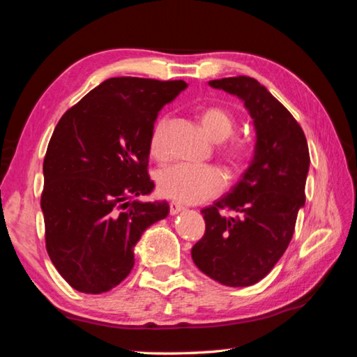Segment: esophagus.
<instances>
[{
  "instance_id": "34e87169",
  "label": "esophagus",
  "mask_w": 357,
  "mask_h": 357,
  "mask_svg": "<svg viewBox=\"0 0 357 357\" xmlns=\"http://www.w3.org/2000/svg\"><path fill=\"white\" fill-rule=\"evenodd\" d=\"M183 209H184L183 204L174 203V202H172V203H170V214H172V215H176V214H179L181 211H183Z\"/></svg>"
}]
</instances>
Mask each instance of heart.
I'll return each instance as SVG.
<instances>
[{
  "mask_svg": "<svg viewBox=\"0 0 357 357\" xmlns=\"http://www.w3.org/2000/svg\"><path fill=\"white\" fill-rule=\"evenodd\" d=\"M200 126L211 140L223 142L233 134L234 118L225 108L209 107L200 113ZM170 118L160 116L149 135V154L164 159L165 134ZM250 146L245 140H234L220 149L223 160L231 168H239L249 157ZM157 190L164 198L183 204H197L219 195L223 189L222 174L213 167H165L155 174Z\"/></svg>",
  "mask_w": 357,
  "mask_h": 357,
  "instance_id": "obj_1",
  "label": "heart"
}]
</instances>
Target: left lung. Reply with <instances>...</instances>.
I'll list each match as a JSON object with an SVG mask.
<instances>
[{"instance_id":"8db88e82","label":"left lung","mask_w":357,"mask_h":357,"mask_svg":"<svg viewBox=\"0 0 357 357\" xmlns=\"http://www.w3.org/2000/svg\"><path fill=\"white\" fill-rule=\"evenodd\" d=\"M209 86L244 102L255 149L233 189L202 209L206 231L192 247V259L222 285L250 287L271 273L293 238L305 203L309 146L293 114L255 78L228 77Z\"/></svg>"}]
</instances>
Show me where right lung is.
<instances>
[{
    "mask_svg": "<svg viewBox=\"0 0 357 357\" xmlns=\"http://www.w3.org/2000/svg\"><path fill=\"white\" fill-rule=\"evenodd\" d=\"M183 80L114 77L63 114L44 159L40 208L53 266L77 291L100 294L134 268L144 229L165 219L167 202H142L149 135L162 107L184 91Z\"/></svg>",
    "mask_w": 357,
    "mask_h": 357,
    "instance_id": "1",
    "label": "right lung"
}]
</instances>
